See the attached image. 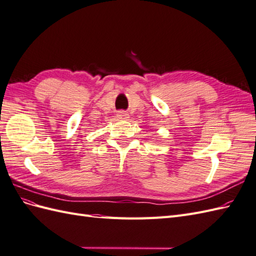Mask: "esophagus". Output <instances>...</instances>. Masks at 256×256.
Returning a JSON list of instances; mask_svg holds the SVG:
<instances>
[{
  "instance_id": "1",
  "label": "esophagus",
  "mask_w": 256,
  "mask_h": 256,
  "mask_svg": "<svg viewBox=\"0 0 256 256\" xmlns=\"http://www.w3.org/2000/svg\"><path fill=\"white\" fill-rule=\"evenodd\" d=\"M116 116H118V118H119V119H128V114L126 112V111H123V110L119 111Z\"/></svg>"
}]
</instances>
